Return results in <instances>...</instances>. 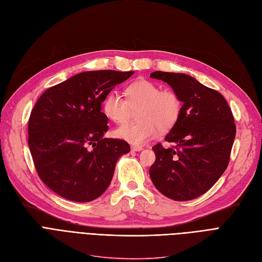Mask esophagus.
<instances>
[{
    "label": "esophagus",
    "instance_id": "esophagus-1",
    "mask_svg": "<svg viewBox=\"0 0 262 262\" xmlns=\"http://www.w3.org/2000/svg\"><path fill=\"white\" fill-rule=\"evenodd\" d=\"M132 150L133 151H141V150H143V148L141 146H132Z\"/></svg>",
    "mask_w": 262,
    "mask_h": 262
}]
</instances>
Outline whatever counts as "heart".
Masks as SVG:
<instances>
[{
	"instance_id": "heart-1",
	"label": "heart",
	"mask_w": 262,
	"mask_h": 262,
	"mask_svg": "<svg viewBox=\"0 0 262 262\" xmlns=\"http://www.w3.org/2000/svg\"><path fill=\"white\" fill-rule=\"evenodd\" d=\"M126 96L113 91L103 100V111L110 120L123 123L136 109L137 121L125 123L115 129V136L133 144L147 143L158 128L161 132L171 129L179 120L182 102L172 90H162L149 80H137L126 87Z\"/></svg>"
}]
</instances>
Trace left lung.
<instances>
[{
  "label": "left lung",
  "mask_w": 262,
  "mask_h": 262,
  "mask_svg": "<svg viewBox=\"0 0 262 262\" xmlns=\"http://www.w3.org/2000/svg\"><path fill=\"white\" fill-rule=\"evenodd\" d=\"M152 79L166 82L181 99L176 125L165 140L152 149L156 162L150 177L162 194L173 201H190L207 192L228 167L235 138L234 118L220 93L185 73L156 71Z\"/></svg>",
  "instance_id": "1"
}]
</instances>
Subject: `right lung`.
I'll return each mask as SVG.
<instances>
[{"instance_id":"add662e5","label":"right lung","mask_w":262,"mask_h":262,"mask_svg":"<svg viewBox=\"0 0 262 262\" xmlns=\"http://www.w3.org/2000/svg\"><path fill=\"white\" fill-rule=\"evenodd\" d=\"M133 71H86L46 90L31 111L28 144L36 171L58 195L91 202L109 187L116 162L130 151L121 139L103 138L108 116L101 103Z\"/></svg>"}]
</instances>
